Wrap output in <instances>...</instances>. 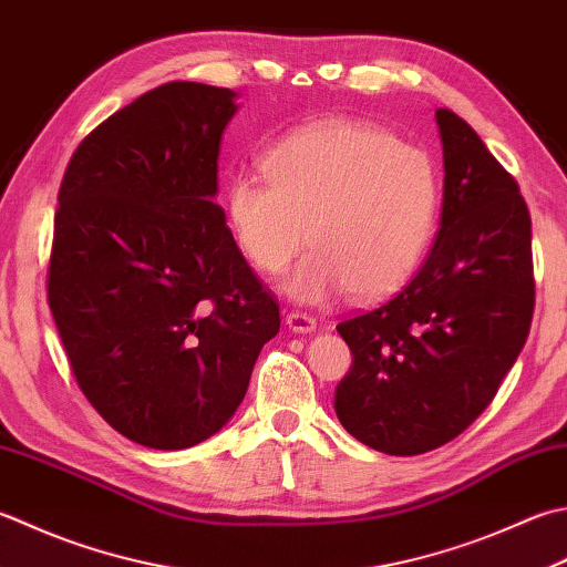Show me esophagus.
<instances>
[{
  "label": "esophagus",
  "mask_w": 567,
  "mask_h": 567,
  "mask_svg": "<svg viewBox=\"0 0 567 567\" xmlns=\"http://www.w3.org/2000/svg\"><path fill=\"white\" fill-rule=\"evenodd\" d=\"M285 321H287V327L295 331V334H309V331H315V327H317V319L312 315L295 312V309L292 312H287Z\"/></svg>",
  "instance_id": "esophagus-1"
}]
</instances>
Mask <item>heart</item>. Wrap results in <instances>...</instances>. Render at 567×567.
<instances>
[{
  "label": "heart",
  "instance_id": "obj_1",
  "mask_svg": "<svg viewBox=\"0 0 567 567\" xmlns=\"http://www.w3.org/2000/svg\"><path fill=\"white\" fill-rule=\"evenodd\" d=\"M262 164L268 176L228 182V224L265 275L282 272L309 236L315 250L285 282L295 299H381L423 262L440 214L437 166L423 147L369 122L321 120L275 142Z\"/></svg>",
  "mask_w": 567,
  "mask_h": 567
}]
</instances>
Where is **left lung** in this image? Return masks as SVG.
Masks as SVG:
<instances>
[{"label":"left lung","mask_w":567,"mask_h":567,"mask_svg":"<svg viewBox=\"0 0 567 567\" xmlns=\"http://www.w3.org/2000/svg\"><path fill=\"white\" fill-rule=\"evenodd\" d=\"M442 228L420 272L337 324L351 369L334 393L349 435L395 457L447 445L502 385L536 307L530 214L516 179L457 113L437 107Z\"/></svg>","instance_id":"left-lung-1"}]
</instances>
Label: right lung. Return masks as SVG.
<instances>
[{"mask_svg": "<svg viewBox=\"0 0 567 567\" xmlns=\"http://www.w3.org/2000/svg\"><path fill=\"white\" fill-rule=\"evenodd\" d=\"M228 87L174 81L83 137L53 216L47 297L75 383L120 435L184 450L236 413L280 305L214 204Z\"/></svg>", "mask_w": 567, "mask_h": 567, "instance_id": "1", "label": "right lung"}]
</instances>
